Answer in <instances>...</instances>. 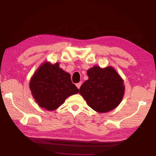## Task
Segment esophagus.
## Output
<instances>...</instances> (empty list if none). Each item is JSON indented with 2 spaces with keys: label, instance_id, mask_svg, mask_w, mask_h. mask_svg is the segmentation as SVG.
I'll list each match as a JSON object with an SVG mask.
<instances>
[{
  "label": "esophagus",
  "instance_id": "esophagus-1",
  "mask_svg": "<svg viewBox=\"0 0 156 156\" xmlns=\"http://www.w3.org/2000/svg\"><path fill=\"white\" fill-rule=\"evenodd\" d=\"M81 84H82V82H80V83H78L76 84V87H77V88H78V89H80V86H81Z\"/></svg>",
  "mask_w": 156,
  "mask_h": 156
}]
</instances>
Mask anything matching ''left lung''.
<instances>
[{
	"label": "left lung",
	"mask_w": 156,
	"mask_h": 156,
	"mask_svg": "<svg viewBox=\"0 0 156 156\" xmlns=\"http://www.w3.org/2000/svg\"><path fill=\"white\" fill-rule=\"evenodd\" d=\"M89 79L82 84L80 92L87 103L98 113L115 109L125 93L123 80L112 67L94 66L87 71Z\"/></svg>",
	"instance_id": "obj_1"
}]
</instances>
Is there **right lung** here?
Instances as JSON below:
<instances>
[{
	"label": "right lung",
	"mask_w": 156,
	"mask_h": 156,
	"mask_svg": "<svg viewBox=\"0 0 156 156\" xmlns=\"http://www.w3.org/2000/svg\"><path fill=\"white\" fill-rule=\"evenodd\" d=\"M30 88L39 106L49 111L56 110L67 98L79 91L69 73L60 68L58 62L43 63L31 77Z\"/></svg>",
	"instance_id": "right-lung-1"
}]
</instances>
